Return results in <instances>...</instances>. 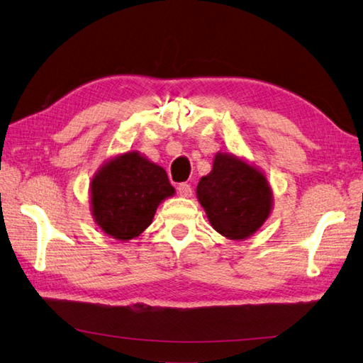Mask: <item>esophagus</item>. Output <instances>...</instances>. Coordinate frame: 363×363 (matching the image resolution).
I'll list each match as a JSON object with an SVG mask.
<instances>
[{
	"instance_id": "esophagus-1",
	"label": "esophagus",
	"mask_w": 363,
	"mask_h": 363,
	"mask_svg": "<svg viewBox=\"0 0 363 363\" xmlns=\"http://www.w3.org/2000/svg\"><path fill=\"white\" fill-rule=\"evenodd\" d=\"M178 193H179V196H182V198L191 196V185L187 184V182L179 184L178 185Z\"/></svg>"
}]
</instances>
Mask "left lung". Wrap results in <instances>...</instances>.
I'll return each mask as SVG.
<instances>
[{"instance_id": "1", "label": "left lung", "mask_w": 363, "mask_h": 363, "mask_svg": "<svg viewBox=\"0 0 363 363\" xmlns=\"http://www.w3.org/2000/svg\"><path fill=\"white\" fill-rule=\"evenodd\" d=\"M196 196L213 229L233 241L252 237L271 215L274 202L263 172L221 151L212 172L201 178Z\"/></svg>"}]
</instances>
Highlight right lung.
Returning a JSON list of instances; mask_svg holds the SVG:
<instances>
[{"label":"right lung","mask_w":363,"mask_h":363,"mask_svg":"<svg viewBox=\"0 0 363 363\" xmlns=\"http://www.w3.org/2000/svg\"><path fill=\"white\" fill-rule=\"evenodd\" d=\"M89 189L96 224L119 241L139 237L153 221L157 206L174 195L164 168L139 151L106 161L92 176Z\"/></svg>","instance_id":"add662e5"}]
</instances>
